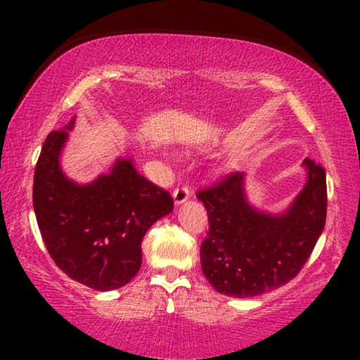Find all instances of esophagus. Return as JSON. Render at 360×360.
<instances>
[{
    "instance_id": "34e87169",
    "label": "esophagus",
    "mask_w": 360,
    "mask_h": 360,
    "mask_svg": "<svg viewBox=\"0 0 360 360\" xmlns=\"http://www.w3.org/2000/svg\"><path fill=\"white\" fill-rule=\"evenodd\" d=\"M191 196V191L188 186H176V188L174 190V200H175V205H181L185 203L186 200H188Z\"/></svg>"
}]
</instances>
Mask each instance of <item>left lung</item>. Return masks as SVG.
Masks as SVG:
<instances>
[{"label":"left lung","mask_w":360,"mask_h":360,"mask_svg":"<svg viewBox=\"0 0 360 360\" xmlns=\"http://www.w3.org/2000/svg\"><path fill=\"white\" fill-rule=\"evenodd\" d=\"M303 165L307 184L278 214L249 203L243 172L196 193L210 221L200 249L201 270L216 292L257 297L288 283L307 264L326 223L328 191L323 165L308 157Z\"/></svg>","instance_id":"obj_1"}]
</instances>
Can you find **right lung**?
<instances>
[{
	"mask_svg": "<svg viewBox=\"0 0 360 360\" xmlns=\"http://www.w3.org/2000/svg\"><path fill=\"white\" fill-rule=\"evenodd\" d=\"M73 126L75 117L44 142L34 172V213L57 267L78 283L110 292L139 272L142 239L174 210V198L144 179L131 159H117L91 184L67 179L58 159Z\"/></svg>",
	"mask_w": 360,
	"mask_h": 360,
	"instance_id": "1",
	"label": "right lung"
}]
</instances>
